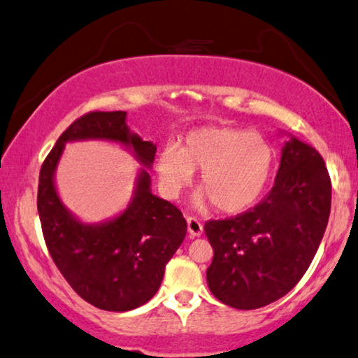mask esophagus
I'll list each match as a JSON object with an SVG mask.
<instances>
[{
    "label": "esophagus",
    "mask_w": 358,
    "mask_h": 358,
    "mask_svg": "<svg viewBox=\"0 0 358 358\" xmlns=\"http://www.w3.org/2000/svg\"><path fill=\"white\" fill-rule=\"evenodd\" d=\"M187 232L190 236H200L203 234V225L195 217H187Z\"/></svg>",
    "instance_id": "obj_1"
}]
</instances>
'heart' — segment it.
Segmentation results:
<instances>
[{
	"mask_svg": "<svg viewBox=\"0 0 358 358\" xmlns=\"http://www.w3.org/2000/svg\"><path fill=\"white\" fill-rule=\"evenodd\" d=\"M155 166L169 196H178L192 182L195 169H201L203 190L194 196V206L201 210L214 203L221 213L236 214L266 194L275 169V148L262 134L201 126L189 131L179 147H164Z\"/></svg>",
	"mask_w": 358,
	"mask_h": 358,
	"instance_id": "1",
	"label": "heart"
}]
</instances>
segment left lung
I'll list each match as a JSON object with an SVG mask.
<instances>
[{"instance_id": "1", "label": "left lung", "mask_w": 358, "mask_h": 358, "mask_svg": "<svg viewBox=\"0 0 358 358\" xmlns=\"http://www.w3.org/2000/svg\"><path fill=\"white\" fill-rule=\"evenodd\" d=\"M329 210L325 162L312 145L289 134L266 200L236 217L205 224L214 251L206 271L211 293L241 310L283 298L309 268Z\"/></svg>"}]
</instances>
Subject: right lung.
Segmentation results:
<instances>
[{
    "label": "right lung",
    "instance_id": "add662e5",
    "mask_svg": "<svg viewBox=\"0 0 358 358\" xmlns=\"http://www.w3.org/2000/svg\"><path fill=\"white\" fill-rule=\"evenodd\" d=\"M103 140L152 169L157 145L133 133L126 112H91L71 123L46 157L38 184V214L46 246L70 287L108 312L133 310L160 288L164 267L182 243L187 222L178 208L152 194L150 174L136 173L129 206L101 223H85L63 205L55 171L64 145Z\"/></svg>",
    "mask_w": 358,
    "mask_h": 358
}]
</instances>
